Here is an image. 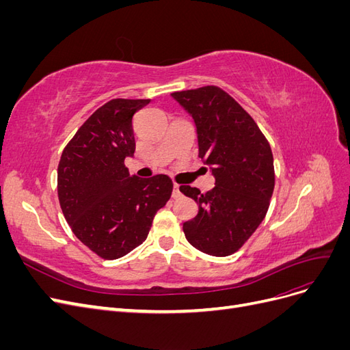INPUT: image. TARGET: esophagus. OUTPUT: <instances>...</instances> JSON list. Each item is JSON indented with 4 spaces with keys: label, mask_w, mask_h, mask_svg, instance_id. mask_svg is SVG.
I'll use <instances>...</instances> for the list:
<instances>
[{
    "label": "esophagus",
    "mask_w": 350,
    "mask_h": 350,
    "mask_svg": "<svg viewBox=\"0 0 350 350\" xmlns=\"http://www.w3.org/2000/svg\"><path fill=\"white\" fill-rule=\"evenodd\" d=\"M172 197H174V198L181 197V191H179V185H178L176 183H174V191H172Z\"/></svg>",
    "instance_id": "obj_1"
}]
</instances>
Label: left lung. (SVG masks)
Masks as SVG:
<instances>
[{"label": "left lung", "mask_w": 350, "mask_h": 350, "mask_svg": "<svg viewBox=\"0 0 350 350\" xmlns=\"http://www.w3.org/2000/svg\"><path fill=\"white\" fill-rule=\"evenodd\" d=\"M193 115L198 156L213 166L215 188L207 193L189 185L179 191L198 204L194 219L183 225L187 241L215 257L237 252L260 226L274 189L270 143L252 116L217 86L174 92Z\"/></svg>", "instance_id": "8db88e82"}]
</instances>
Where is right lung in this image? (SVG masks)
I'll return each mask as SVG.
<instances>
[{
  "mask_svg": "<svg viewBox=\"0 0 350 350\" xmlns=\"http://www.w3.org/2000/svg\"><path fill=\"white\" fill-rule=\"evenodd\" d=\"M150 99H112L72 135L58 163V200L72 234L103 260L146 241L153 217L171 198L167 175L137 178L124 165L135 152L134 113Z\"/></svg>",
  "mask_w": 350,
  "mask_h": 350,
  "instance_id": "1",
  "label": "right lung"
}]
</instances>
